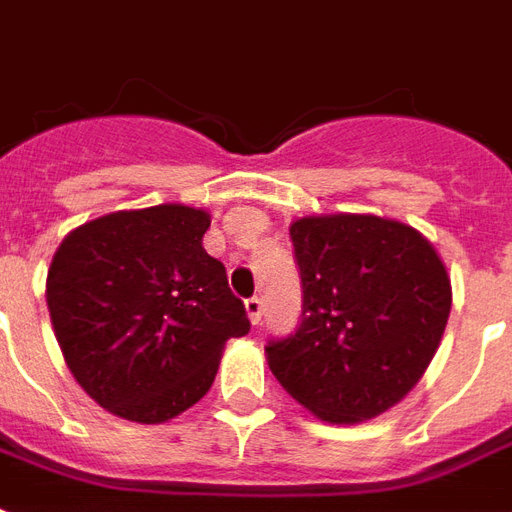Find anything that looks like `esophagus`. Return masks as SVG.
I'll use <instances>...</instances> for the list:
<instances>
[{"label":"esophagus","instance_id":"34e87169","mask_svg":"<svg viewBox=\"0 0 512 512\" xmlns=\"http://www.w3.org/2000/svg\"><path fill=\"white\" fill-rule=\"evenodd\" d=\"M244 308H247L249 322H252V325H260V317H263V300L249 298L247 303H244Z\"/></svg>","mask_w":512,"mask_h":512}]
</instances>
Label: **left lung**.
Returning a JSON list of instances; mask_svg holds the SVG:
<instances>
[{
  "label": "left lung",
  "mask_w": 512,
  "mask_h": 512,
  "mask_svg": "<svg viewBox=\"0 0 512 512\" xmlns=\"http://www.w3.org/2000/svg\"><path fill=\"white\" fill-rule=\"evenodd\" d=\"M290 236L303 319L265 349L268 368L327 424L376 419L438 351L451 314L446 263L413 225L378 214L298 217Z\"/></svg>",
  "instance_id": "1"
}]
</instances>
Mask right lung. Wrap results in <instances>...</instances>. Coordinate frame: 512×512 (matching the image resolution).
<instances>
[{"instance_id": "right-lung-1", "label": "right lung", "mask_w": 512, "mask_h": 512, "mask_svg": "<svg viewBox=\"0 0 512 512\" xmlns=\"http://www.w3.org/2000/svg\"><path fill=\"white\" fill-rule=\"evenodd\" d=\"M212 214L120 209L77 225L50 260L45 298L66 368L104 411L163 424L212 389L222 349L249 333L225 265L206 255Z\"/></svg>"}]
</instances>
